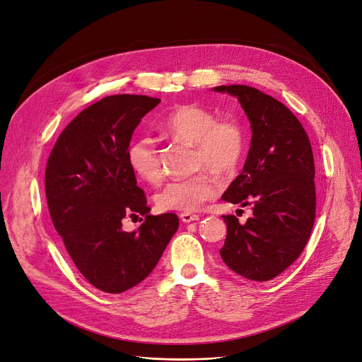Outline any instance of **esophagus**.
Wrapping results in <instances>:
<instances>
[{"label":"esophagus","mask_w":362,"mask_h":362,"mask_svg":"<svg viewBox=\"0 0 362 362\" xmlns=\"http://www.w3.org/2000/svg\"><path fill=\"white\" fill-rule=\"evenodd\" d=\"M180 221L185 223H189V222H195L199 221L198 215H192V213H182L180 215Z\"/></svg>","instance_id":"34e87169"}]
</instances>
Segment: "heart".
I'll use <instances>...</instances> for the list:
<instances>
[{
  "label": "heart",
  "instance_id": "b5f03b06",
  "mask_svg": "<svg viewBox=\"0 0 362 362\" xmlns=\"http://www.w3.org/2000/svg\"><path fill=\"white\" fill-rule=\"evenodd\" d=\"M163 128L171 137L194 144V168H204L191 177L168 182L155 195V204L160 211L189 213L203 207L215 198L221 188L218 173L234 171L245 153V132L237 120H218L216 115L195 104H183L173 109L163 120ZM128 164L143 182L159 183L163 168L155 141L141 136L128 149ZM210 168V170L206 168Z\"/></svg>",
  "mask_w": 362,
  "mask_h": 362
}]
</instances>
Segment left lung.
Wrapping results in <instances>:
<instances>
[{
  "mask_svg": "<svg viewBox=\"0 0 362 362\" xmlns=\"http://www.w3.org/2000/svg\"><path fill=\"white\" fill-rule=\"evenodd\" d=\"M245 110L252 129L243 171L222 195L223 202L252 207L240 223L222 216L226 238L221 258L233 272L267 282L296 261L315 223V160L309 137L293 113L276 98L246 85L216 86Z\"/></svg>",
  "mask_w": 362,
  "mask_h": 362,
  "instance_id": "left-lung-1",
  "label": "left lung"
}]
</instances>
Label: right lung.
<instances>
[{"instance_id": "add662e5", "label": "right lung", "mask_w": 362, "mask_h": 362, "mask_svg": "<svg viewBox=\"0 0 362 362\" xmlns=\"http://www.w3.org/2000/svg\"><path fill=\"white\" fill-rule=\"evenodd\" d=\"M159 103L129 93L97 101L65 127L47 160L46 198L55 230L78 272L109 293L143 282L179 228L174 213L149 215L127 158L134 129ZM134 216L145 222L137 232H124L122 219Z\"/></svg>"}]
</instances>
